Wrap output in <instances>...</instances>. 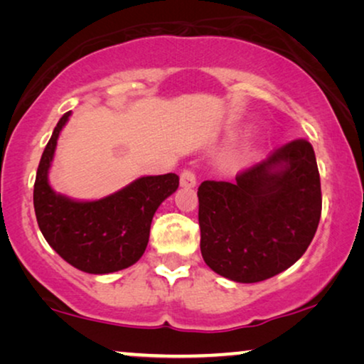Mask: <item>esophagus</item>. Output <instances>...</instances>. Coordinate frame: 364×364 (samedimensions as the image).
<instances>
[{
	"mask_svg": "<svg viewBox=\"0 0 364 364\" xmlns=\"http://www.w3.org/2000/svg\"><path fill=\"white\" fill-rule=\"evenodd\" d=\"M196 183H197L196 173H193L191 168H186V171H182V173H181V186L182 187L191 188V187H196Z\"/></svg>",
	"mask_w": 364,
	"mask_h": 364,
	"instance_id": "esophagus-1",
	"label": "esophagus"
}]
</instances>
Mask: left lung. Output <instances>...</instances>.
I'll return each instance as SVG.
<instances>
[{
  "label": "left lung",
  "instance_id": "8db88e82",
  "mask_svg": "<svg viewBox=\"0 0 364 364\" xmlns=\"http://www.w3.org/2000/svg\"><path fill=\"white\" fill-rule=\"evenodd\" d=\"M203 260L218 275L257 283L291 267L306 252L321 217V183L306 139L273 149L235 182L198 187Z\"/></svg>",
  "mask_w": 364,
  "mask_h": 364
}]
</instances>
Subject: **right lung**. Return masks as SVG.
Wrapping results in <instances>:
<instances>
[{"label": "right lung", "mask_w": 364, "mask_h": 364, "mask_svg": "<svg viewBox=\"0 0 364 364\" xmlns=\"http://www.w3.org/2000/svg\"><path fill=\"white\" fill-rule=\"evenodd\" d=\"M69 116L71 111L59 119L39 161L33 192L39 230L56 253L77 270L94 275L122 270L146 252L154 213L177 191L178 176L141 177L94 202L59 196L49 186L48 171Z\"/></svg>", "instance_id": "right-lung-1"}]
</instances>
